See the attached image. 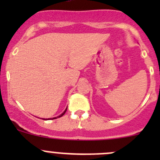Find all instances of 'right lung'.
<instances>
[{
  "instance_id": "1",
  "label": "right lung",
  "mask_w": 160,
  "mask_h": 160,
  "mask_svg": "<svg viewBox=\"0 0 160 160\" xmlns=\"http://www.w3.org/2000/svg\"><path fill=\"white\" fill-rule=\"evenodd\" d=\"M67 108H66L65 111H64L63 113H62L61 115H59V116H58V117H62V116H63L64 114H65V112H66V111H67ZM54 119H56V117H53V118H49V119H47V120H54ZM43 120H45V119H43Z\"/></svg>"
}]
</instances>
